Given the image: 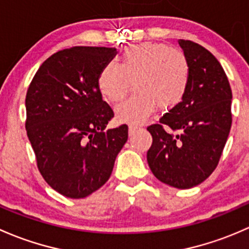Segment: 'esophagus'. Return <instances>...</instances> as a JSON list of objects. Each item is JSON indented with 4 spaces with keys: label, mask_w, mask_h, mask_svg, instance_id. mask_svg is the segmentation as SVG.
<instances>
[{
    "label": "esophagus",
    "mask_w": 249,
    "mask_h": 249,
    "mask_svg": "<svg viewBox=\"0 0 249 249\" xmlns=\"http://www.w3.org/2000/svg\"><path fill=\"white\" fill-rule=\"evenodd\" d=\"M139 128V125L138 124H129V128H128V132H129V135H132L133 133L135 132V130Z\"/></svg>",
    "instance_id": "1"
}]
</instances>
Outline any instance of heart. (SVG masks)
<instances>
[{
	"instance_id": "b5f03b06",
	"label": "heart",
	"mask_w": 249,
	"mask_h": 249,
	"mask_svg": "<svg viewBox=\"0 0 249 249\" xmlns=\"http://www.w3.org/2000/svg\"><path fill=\"white\" fill-rule=\"evenodd\" d=\"M191 83V66L181 50L162 43L146 42L125 48L117 66L107 63L99 71L97 85L110 103L124 98L130 87L134 93L116 107L121 121L139 124L152 114L170 111L180 106Z\"/></svg>"
}]
</instances>
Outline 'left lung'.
I'll return each instance as SVG.
<instances>
[{"label":"left lung","instance_id":"left-lung-1","mask_svg":"<svg viewBox=\"0 0 249 249\" xmlns=\"http://www.w3.org/2000/svg\"><path fill=\"white\" fill-rule=\"evenodd\" d=\"M191 66V83L180 106L151 124L147 163L163 183L180 189L206 180L217 168L231 127V89L224 69L207 49L178 40Z\"/></svg>","mask_w":249,"mask_h":249}]
</instances>
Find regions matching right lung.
<instances>
[{"mask_svg": "<svg viewBox=\"0 0 249 249\" xmlns=\"http://www.w3.org/2000/svg\"><path fill=\"white\" fill-rule=\"evenodd\" d=\"M115 48L73 47L43 62L26 93L27 137L47 183L81 199L109 180L128 125L106 129L114 111L97 85Z\"/></svg>", "mask_w": 249, "mask_h": 249, "instance_id": "right-lung-1", "label": "right lung"}]
</instances>
